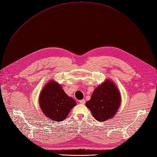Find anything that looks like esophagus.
<instances>
[{
    "label": "esophagus",
    "mask_w": 157,
    "mask_h": 157,
    "mask_svg": "<svg viewBox=\"0 0 157 157\" xmlns=\"http://www.w3.org/2000/svg\"><path fill=\"white\" fill-rule=\"evenodd\" d=\"M79 103L82 104V105H84L85 103V99H81V100H79Z\"/></svg>",
    "instance_id": "1"
}]
</instances>
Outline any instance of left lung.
Listing matches in <instances>:
<instances>
[{
    "label": "left lung",
    "instance_id": "obj_1",
    "mask_svg": "<svg viewBox=\"0 0 157 157\" xmlns=\"http://www.w3.org/2000/svg\"><path fill=\"white\" fill-rule=\"evenodd\" d=\"M121 99L116 86L111 81L106 80L94 90L86 106L95 119L103 122L114 116L120 106Z\"/></svg>",
    "mask_w": 157,
    "mask_h": 157
}]
</instances>
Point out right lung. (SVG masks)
I'll list each match as a JSON object with an SVG mask.
<instances>
[{"label":"right lung","instance_id":"1","mask_svg":"<svg viewBox=\"0 0 157 157\" xmlns=\"http://www.w3.org/2000/svg\"><path fill=\"white\" fill-rule=\"evenodd\" d=\"M41 109L46 116L56 121H62L76 105V101L69 97L57 83L50 81L41 92L39 98Z\"/></svg>","mask_w":157,"mask_h":157}]
</instances>
